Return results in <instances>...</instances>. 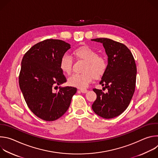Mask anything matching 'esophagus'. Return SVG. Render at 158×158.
<instances>
[{"mask_svg": "<svg viewBox=\"0 0 158 158\" xmlns=\"http://www.w3.org/2000/svg\"><path fill=\"white\" fill-rule=\"evenodd\" d=\"M80 91L82 93H86L87 92V90L86 89H80Z\"/></svg>", "mask_w": 158, "mask_h": 158, "instance_id": "34e87169", "label": "esophagus"}]
</instances>
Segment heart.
Masks as SVG:
<instances>
[{"label":"heart","mask_w":158,"mask_h":158,"mask_svg":"<svg viewBox=\"0 0 158 158\" xmlns=\"http://www.w3.org/2000/svg\"><path fill=\"white\" fill-rule=\"evenodd\" d=\"M74 56L79 60L85 62L82 74H74L69 77V85L78 88H85L93 79L101 78L107 68V62L105 57L98 56V52L88 46H82L73 51ZM73 60L71 56L65 54L59 62L61 71L65 74H70L73 70Z\"/></svg>","instance_id":"1"}]
</instances>
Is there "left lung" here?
I'll list each match as a JSON object with an SVG mask.
<instances>
[{"instance_id": "obj_1", "label": "left lung", "mask_w": 158, "mask_h": 158, "mask_svg": "<svg viewBox=\"0 0 158 158\" xmlns=\"http://www.w3.org/2000/svg\"><path fill=\"white\" fill-rule=\"evenodd\" d=\"M91 40L101 42L108 57L107 68L99 84L107 89H93L97 98L92 109L98 116L112 119L121 114L128 107L135 91L137 68L134 57L124 44L107 38Z\"/></svg>"}]
</instances>
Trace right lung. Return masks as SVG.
I'll return each instance as SVG.
<instances>
[{
  "mask_svg": "<svg viewBox=\"0 0 158 158\" xmlns=\"http://www.w3.org/2000/svg\"><path fill=\"white\" fill-rule=\"evenodd\" d=\"M70 48L63 40L46 39L35 44L22 58L20 90L31 110L44 121H53L64 114L77 91L73 87H58L67 81L60 59Z\"/></svg>",
  "mask_w": 158,
  "mask_h": 158,
  "instance_id": "right-lung-1",
  "label": "right lung"
}]
</instances>
